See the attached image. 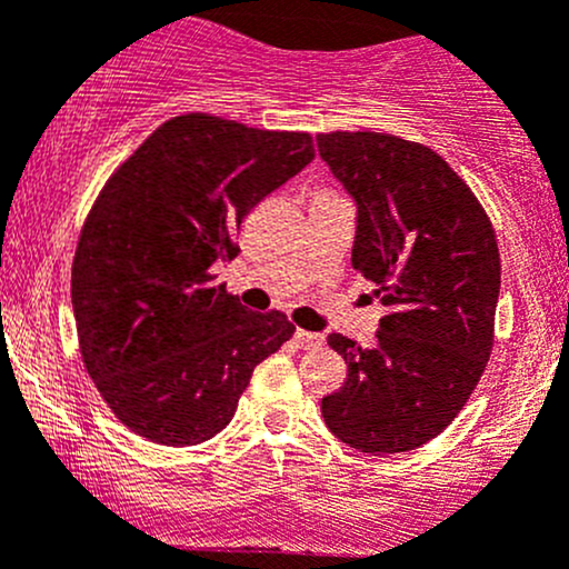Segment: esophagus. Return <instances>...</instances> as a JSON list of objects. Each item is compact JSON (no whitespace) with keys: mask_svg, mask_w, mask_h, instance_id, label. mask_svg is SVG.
I'll return each instance as SVG.
<instances>
[{"mask_svg":"<svg viewBox=\"0 0 569 569\" xmlns=\"http://www.w3.org/2000/svg\"><path fill=\"white\" fill-rule=\"evenodd\" d=\"M295 342H297V348H316V346H321L323 337L316 332H308V329H297Z\"/></svg>","mask_w":569,"mask_h":569,"instance_id":"esophagus-1","label":"esophagus"}]
</instances>
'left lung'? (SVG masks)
I'll use <instances>...</instances> for the list:
<instances>
[{"label": "left lung", "mask_w": 569, "mask_h": 569, "mask_svg": "<svg viewBox=\"0 0 569 569\" xmlns=\"http://www.w3.org/2000/svg\"><path fill=\"white\" fill-rule=\"evenodd\" d=\"M316 142L359 208L353 270L389 308L372 348L327 337L348 378L321 399L323 421L361 453L413 451L459 416L489 365L495 227L470 186L421 142L380 132H329Z\"/></svg>", "instance_id": "left-lung-1"}]
</instances>
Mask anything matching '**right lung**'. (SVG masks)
<instances>
[{
	"instance_id": "obj_1",
	"label": "right lung",
	"mask_w": 569,
	"mask_h": 569,
	"mask_svg": "<svg viewBox=\"0 0 569 569\" xmlns=\"http://www.w3.org/2000/svg\"><path fill=\"white\" fill-rule=\"evenodd\" d=\"M308 132H267L208 112L161 123L99 191L72 261L83 365L123 427L197 446L232 421L256 365L295 323L216 286L240 223L313 161Z\"/></svg>"
}]
</instances>
